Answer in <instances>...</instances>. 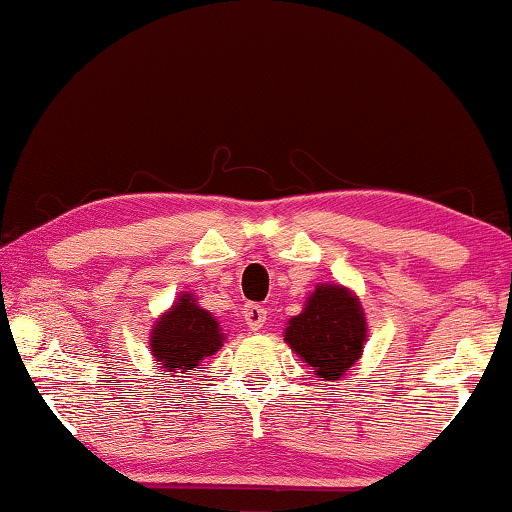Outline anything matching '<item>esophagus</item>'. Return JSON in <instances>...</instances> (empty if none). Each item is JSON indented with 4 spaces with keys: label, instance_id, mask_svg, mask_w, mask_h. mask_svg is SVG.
Instances as JSON below:
<instances>
[{
    "label": "esophagus",
    "instance_id": "1",
    "mask_svg": "<svg viewBox=\"0 0 512 512\" xmlns=\"http://www.w3.org/2000/svg\"><path fill=\"white\" fill-rule=\"evenodd\" d=\"M266 316H269L266 307L255 305V303H248L246 310H243V319H246L250 330H262L264 323H266Z\"/></svg>",
    "mask_w": 512,
    "mask_h": 512
}]
</instances>
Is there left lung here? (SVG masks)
Instances as JSON below:
<instances>
[{"mask_svg": "<svg viewBox=\"0 0 512 512\" xmlns=\"http://www.w3.org/2000/svg\"><path fill=\"white\" fill-rule=\"evenodd\" d=\"M367 330V316L355 291L321 282L307 296L303 312L287 321L285 342L310 364L316 378L335 383L362 358Z\"/></svg>", "mask_w": 512, "mask_h": 512, "instance_id": "left-lung-1", "label": "left lung"}]
</instances>
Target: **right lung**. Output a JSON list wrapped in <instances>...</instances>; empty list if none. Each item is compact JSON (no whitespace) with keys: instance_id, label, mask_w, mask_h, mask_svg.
Masks as SVG:
<instances>
[{"instance_id":"right-lung-1","label":"right lung","mask_w":512,"mask_h":512,"mask_svg":"<svg viewBox=\"0 0 512 512\" xmlns=\"http://www.w3.org/2000/svg\"><path fill=\"white\" fill-rule=\"evenodd\" d=\"M225 342V332L212 312L202 310L198 298L182 291L166 312L159 314L150 332V353L166 376L200 367ZM182 378V376H180Z\"/></svg>"}]
</instances>
